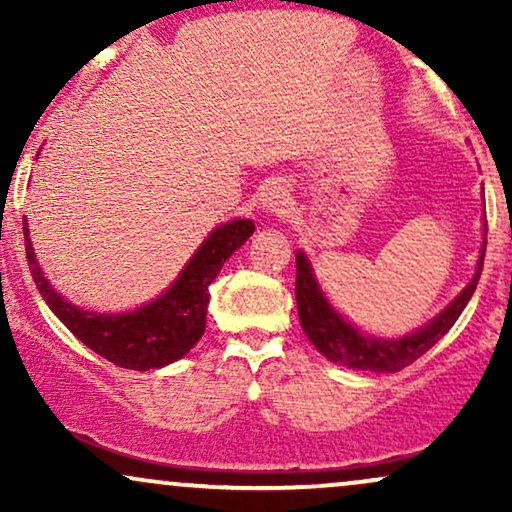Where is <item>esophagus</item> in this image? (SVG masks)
<instances>
[{
  "instance_id": "1",
  "label": "esophagus",
  "mask_w": 512,
  "mask_h": 512,
  "mask_svg": "<svg viewBox=\"0 0 512 512\" xmlns=\"http://www.w3.org/2000/svg\"><path fill=\"white\" fill-rule=\"evenodd\" d=\"M291 207L289 190L281 185H269L267 190L262 192V209H267L269 214H286Z\"/></svg>"
}]
</instances>
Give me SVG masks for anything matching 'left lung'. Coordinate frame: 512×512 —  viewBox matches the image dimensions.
I'll return each mask as SVG.
<instances>
[{
  "mask_svg": "<svg viewBox=\"0 0 512 512\" xmlns=\"http://www.w3.org/2000/svg\"><path fill=\"white\" fill-rule=\"evenodd\" d=\"M484 252L486 240L484 245H481L477 272H474L472 281L464 286L460 296H457L438 317H433L428 325L421 327V330L399 339L370 337V334L358 332V327L349 325L325 298L320 284H317L308 257H305L303 252H298L296 303L305 337L315 344V349L320 351L322 356L330 358L332 363H339V366L354 370H373V373H397V370L414 363L416 358L424 356L426 351L436 342H440V337L448 334L450 327L455 325V320L462 315L464 305L469 303V298H472V293L479 284L481 269H484Z\"/></svg>",
  "mask_w": 512,
  "mask_h": 512,
  "instance_id": "8db88e82",
  "label": "left lung"
}]
</instances>
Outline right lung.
<instances>
[{"instance_id":"right-lung-1","label":"right lung","mask_w":512,"mask_h":512,"mask_svg":"<svg viewBox=\"0 0 512 512\" xmlns=\"http://www.w3.org/2000/svg\"><path fill=\"white\" fill-rule=\"evenodd\" d=\"M252 231L255 223L250 219H236L214 228L161 296L132 313L101 315L76 308L52 289L35 260L28 223L23 219L26 257L40 296L88 349L129 370L163 368L185 356L199 342L207 325L209 284L221 272L223 262L252 236Z\"/></svg>"}]
</instances>
